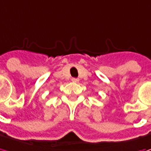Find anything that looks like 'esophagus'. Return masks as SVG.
I'll use <instances>...</instances> for the list:
<instances>
[{"label":"esophagus","instance_id":"obj_1","mask_svg":"<svg viewBox=\"0 0 151 151\" xmlns=\"http://www.w3.org/2000/svg\"><path fill=\"white\" fill-rule=\"evenodd\" d=\"M72 81H73V83H78V81H79V80H78V78H72Z\"/></svg>","mask_w":151,"mask_h":151}]
</instances>
